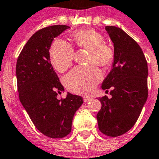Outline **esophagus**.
Masks as SVG:
<instances>
[{
	"label": "esophagus",
	"instance_id": "1",
	"mask_svg": "<svg viewBox=\"0 0 159 159\" xmlns=\"http://www.w3.org/2000/svg\"><path fill=\"white\" fill-rule=\"evenodd\" d=\"M91 98L90 97H89V96H85L83 98V100H84V102H89V101H91Z\"/></svg>",
	"mask_w": 159,
	"mask_h": 159
}]
</instances>
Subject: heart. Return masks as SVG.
<instances>
[{
    "label": "heart",
    "instance_id": "b5f03b06",
    "mask_svg": "<svg viewBox=\"0 0 159 159\" xmlns=\"http://www.w3.org/2000/svg\"><path fill=\"white\" fill-rule=\"evenodd\" d=\"M73 39L78 47L89 49V63L106 66L114 57L112 49L104 43L102 36L92 30H81L73 34ZM51 64L58 72H64L71 66L74 57L72 45L64 40L57 39L51 46ZM102 78V74L94 65L78 66L64 78V83L70 91L76 93H89Z\"/></svg>",
    "mask_w": 159,
    "mask_h": 159
}]
</instances>
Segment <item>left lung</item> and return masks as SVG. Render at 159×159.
<instances>
[{
	"label": "left lung",
	"instance_id": "obj_1",
	"mask_svg": "<svg viewBox=\"0 0 159 159\" xmlns=\"http://www.w3.org/2000/svg\"><path fill=\"white\" fill-rule=\"evenodd\" d=\"M114 44L112 68L102 84V89H111V98L102 97V108L97 114L100 131L118 137L133 127L148 97V66L139 44L121 29L106 26Z\"/></svg>",
	"mask_w": 159,
	"mask_h": 159
}]
</instances>
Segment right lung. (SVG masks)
I'll use <instances>...</instances> for the list:
<instances>
[{
	"mask_svg": "<svg viewBox=\"0 0 159 159\" xmlns=\"http://www.w3.org/2000/svg\"><path fill=\"white\" fill-rule=\"evenodd\" d=\"M69 28L58 25L36 32L22 49L16 66L20 102L36 128L52 139L71 132L74 114L83 103L82 97L70 93L63 100L57 98L64 87L51 65L49 49L53 39Z\"/></svg>",
	"mask_w": 159,
	"mask_h": 159,
	"instance_id": "1",
	"label": "right lung"
}]
</instances>
